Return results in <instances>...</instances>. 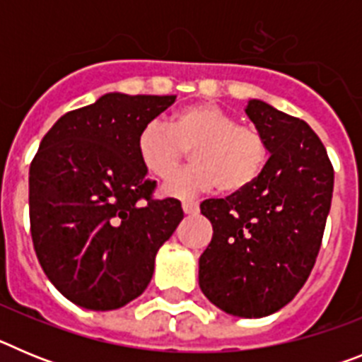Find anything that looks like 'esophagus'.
<instances>
[{
  "label": "esophagus",
  "instance_id": "1",
  "mask_svg": "<svg viewBox=\"0 0 362 362\" xmlns=\"http://www.w3.org/2000/svg\"><path fill=\"white\" fill-rule=\"evenodd\" d=\"M183 212L187 216H194V214L199 212V204L197 203H183Z\"/></svg>",
  "mask_w": 362,
  "mask_h": 362
}]
</instances>
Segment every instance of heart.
Returning <instances> with one entry per match:
<instances>
[{"label": "heart", "mask_w": 362, "mask_h": 362, "mask_svg": "<svg viewBox=\"0 0 362 362\" xmlns=\"http://www.w3.org/2000/svg\"><path fill=\"white\" fill-rule=\"evenodd\" d=\"M136 146L141 165L161 181L173 177L186 152H192L194 165L165 187V194L181 199L217 185L225 192L245 190L268 159V145L261 132L238 124L235 117L212 103L179 108L168 127L159 121L145 124Z\"/></svg>", "instance_id": "obj_1"}]
</instances>
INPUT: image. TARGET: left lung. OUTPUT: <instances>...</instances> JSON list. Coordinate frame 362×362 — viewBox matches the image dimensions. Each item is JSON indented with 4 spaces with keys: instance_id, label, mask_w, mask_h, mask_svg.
<instances>
[{
    "instance_id": "left-lung-1",
    "label": "left lung",
    "mask_w": 362,
    "mask_h": 362,
    "mask_svg": "<svg viewBox=\"0 0 362 362\" xmlns=\"http://www.w3.org/2000/svg\"><path fill=\"white\" fill-rule=\"evenodd\" d=\"M245 112L270 158L250 187L201 203L214 235L199 257V286L223 312L259 319L288 305L308 279L330 212L334 168L303 119L261 99H248Z\"/></svg>"
}]
</instances>
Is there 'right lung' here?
<instances>
[{
  "instance_id": "add662e5",
  "label": "right lung",
  "mask_w": 362,
  "mask_h": 362,
  "mask_svg": "<svg viewBox=\"0 0 362 362\" xmlns=\"http://www.w3.org/2000/svg\"><path fill=\"white\" fill-rule=\"evenodd\" d=\"M175 95L108 92L66 112L28 172L30 233L50 283L74 305L117 310L141 296L159 246L183 219L177 199H152L137 136Z\"/></svg>"
}]
</instances>
